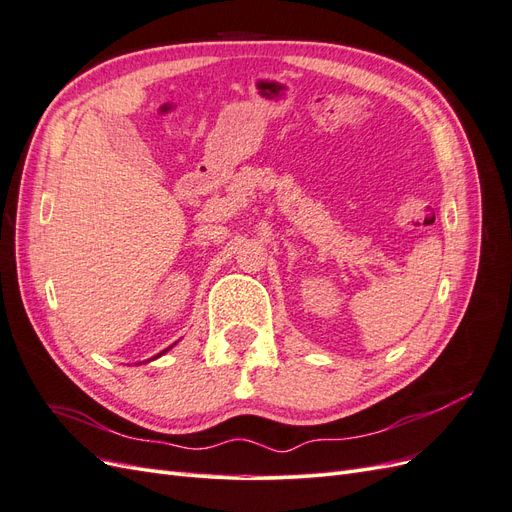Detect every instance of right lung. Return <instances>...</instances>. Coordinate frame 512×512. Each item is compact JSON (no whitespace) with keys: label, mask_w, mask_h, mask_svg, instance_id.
Masks as SVG:
<instances>
[{"label":"right lung","mask_w":512,"mask_h":512,"mask_svg":"<svg viewBox=\"0 0 512 512\" xmlns=\"http://www.w3.org/2000/svg\"><path fill=\"white\" fill-rule=\"evenodd\" d=\"M166 350H168V348H166ZM166 350H162V352H160V354H164V352H166ZM160 354H158V356H160Z\"/></svg>","instance_id":"right-lung-1"}]
</instances>
